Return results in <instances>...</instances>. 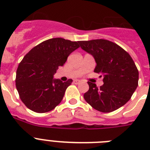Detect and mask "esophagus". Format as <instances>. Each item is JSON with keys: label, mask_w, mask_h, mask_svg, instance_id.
<instances>
[{"label": "esophagus", "mask_w": 150, "mask_h": 150, "mask_svg": "<svg viewBox=\"0 0 150 150\" xmlns=\"http://www.w3.org/2000/svg\"><path fill=\"white\" fill-rule=\"evenodd\" d=\"M73 83H74V84H79V83H80V80H78V79H74V81H73Z\"/></svg>", "instance_id": "34e87169"}]
</instances>
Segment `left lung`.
I'll list each match as a JSON object with an SVG mask.
<instances>
[{"label": "left lung", "instance_id": "8db88e82", "mask_svg": "<svg viewBox=\"0 0 150 150\" xmlns=\"http://www.w3.org/2000/svg\"><path fill=\"white\" fill-rule=\"evenodd\" d=\"M80 47L94 57L95 72L103 76L104 84L98 88L88 82L89 89L84 98L94 109L110 112L131 99L138 86L139 73L131 55L116 43L107 40L79 41Z\"/></svg>", "mask_w": 150, "mask_h": 150}]
</instances>
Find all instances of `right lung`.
<instances>
[{
    "instance_id": "right-lung-1",
    "label": "right lung",
    "mask_w": 150,
    "mask_h": 150,
    "mask_svg": "<svg viewBox=\"0 0 150 150\" xmlns=\"http://www.w3.org/2000/svg\"><path fill=\"white\" fill-rule=\"evenodd\" d=\"M79 47V41L52 38L34 46L19 63L16 86L19 98L30 110L47 112L59 105L73 80L53 79L69 55Z\"/></svg>"
}]
</instances>
